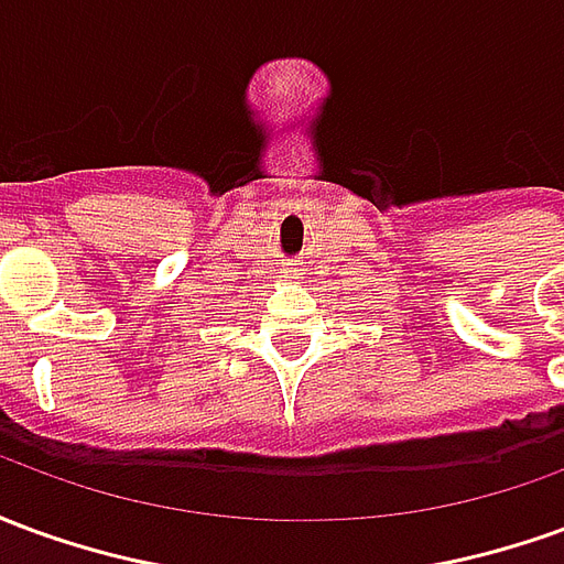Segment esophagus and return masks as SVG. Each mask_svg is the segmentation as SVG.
<instances>
[{"mask_svg":"<svg viewBox=\"0 0 564 564\" xmlns=\"http://www.w3.org/2000/svg\"><path fill=\"white\" fill-rule=\"evenodd\" d=\"M302 262H286V269H283V278H299L302 274V269H299Z\"/></svg>","mask_w":564,"mask_h":564,"instance_id":"esophagus-1","label":"esophagus"}]
</instances>
